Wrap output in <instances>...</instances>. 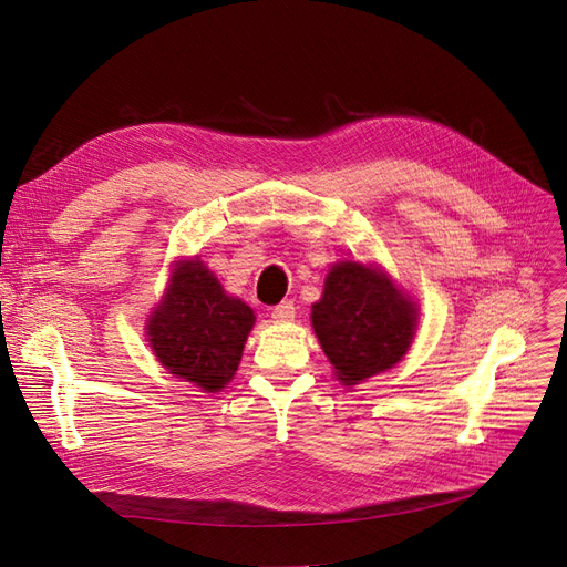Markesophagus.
<instances>
[{
	"instance_id": "esophagus-1",
	"label": "esophagus",
	"mask_w": 567,
	"mask_h": 567,
	"mask_svg": "<svg viewBox=\"0 0 567 567\" xmlns=\"http://www.w3.org/2000/svg\"><path fill=\"white\" fill-rule=\"evenodd\" d=\"M271 319H275L277 323H288L296 319V305H292L290 300L277 305L275 309H271Z\"/></svg>"
}]
</instances>
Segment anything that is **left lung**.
I'll return each instance as SVG.
<instances>
[{"instance_id": "1", "label": "left lung", "mask_w": 567, "mask_h": 567, "mask_svg": "<svg viewBox=\"0 0 567 567\" xmlns=\"http://www.w3.org/2000/svg\"><path fill=\"white\" fill-rule=\"evenodd\" d=\"M415 305L378 269L340 262L328 271L311 326L344 384H359L399 363L413 340Z\"/></svg>"}]
</instances>
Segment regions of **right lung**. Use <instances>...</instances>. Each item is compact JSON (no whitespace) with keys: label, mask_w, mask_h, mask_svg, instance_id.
I'll list each match as a JSON object with an SVG mask.
<instances>
[{"label":"right lung","mask_w":567,"mask_h":567,"mask_svg":"<svg viewBox=\"0 0 567 567\" xmlns=\"http://www.w3.org/2000/svg\"><path fill=\"white\" fill-rule=\"evenodd\" d=\"M252 321V309L225 296L204 262L192 260L173 271L147 336L154 354L173 375L218 392L237 373Z\"/></svg>","instance_id":"right-lung-1"}]
</instances>
